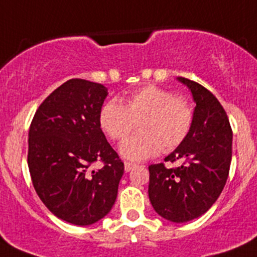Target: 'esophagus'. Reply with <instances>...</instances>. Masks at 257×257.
Segmentation results:
<instances>
[{
	"label": "esophagus",
	"mask_w": 257,
	"mask_h": 257,
	"mask_svg": "<svg viewBox=\"0 0 257 257\" xmlns=\"http://www.w3.org/2000/svg\"><path fill=\"white\" fill-rule=\"evenodd\" d=\"M134 167H137V164L132 163V162H125V163H124V169H125V172H131Z\"/></svg>",
	"instance_id": "1"
}]
</instances>
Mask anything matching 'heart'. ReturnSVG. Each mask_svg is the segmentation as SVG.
<instances>
[{
  "mask_svg": "<svg viewBox=\"0 0 257 257\" xmlns=\"http://www.w3.org/2000/svg\"><path fill=\"white\" fill-rule=\"evenodd\" d=\"M141 132L120 147L125 158L143 161L163 149L173 151L188 136L193 123V108L186 99L166 89L148 85L129 94L124 104L106 101L99 113V124L110 139L121 142L137 128Z\"/></svg>",
  "mask_w": 257,
  "mask_h": 257,
  "instance_id": "b5f03b06",
  "label": "heart"
}]
</instances>
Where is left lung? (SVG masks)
<instances>
[{
	"instance_id": "obj_1",
	"label": "left lung",
	"mask_w": 257,
	"mask_h": 257,
	"mask_svg": "<svg viewBox=\"0 0 257 257\" xmlns=\"http://www.w3.org/2000/svg\"><path fill=\"white\" fill-rule=\"evenodd\" d=\"M188 86L196 103L187 138L164 158L182 162L176 168L151 164L148 195L159 216L187 222L207 212L221 195L232 157V129L215 95L201 84L178 78Z\"/></svg>"
}]
</instances>
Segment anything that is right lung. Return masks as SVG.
<instances>
[{
    "mask_svg": "<svg viewBox=\"0 0 257 257\" xmlns=\"http://www.w3.org/2000/svg\"><path fill=\"white\" fill-rule=\"evenodd\" d=\"M106 95L101 84L70 79L42 101L30 125L27 164L35 191L73 225H93L110 212L124 173L99 124ZM95 161L103 167L94 170Z\"/></svg>",
    "mask_w": 257,
    "mask_h": 257,
    "instance_id": "1",
    "label": "right lung"
}]
</instances>
